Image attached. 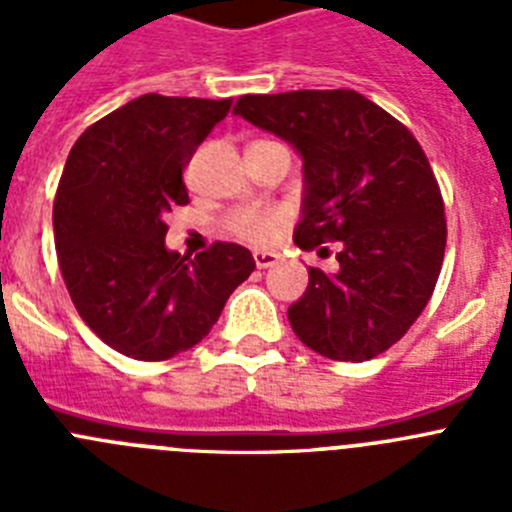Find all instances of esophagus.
I'll return each instance as SVG.
<instances>
[{
  "instance_id": "34e87169",
  "label": "esophagus",
  "mask_w": 512,
  "mask_h": 512,
  "mask_svg": "<svg viewBox=\"0 0 512 512\" xmlns=\"http://www.w3.org/2000/svg\"><path fill=\"white\" fill-rule=\"evenodd\" d=\"M253 261L259 269H269V266L277 264V253H269V251H256L253 253Z\"/></svg>"
}]
</instances>
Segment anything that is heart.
Returning a JSON list of instances; mask_svg holds the SVG:
<instances>
[{
    "label": "heart",
    "mask_w": 512,
    "mask_h": 512,
    "mask_svg": "<svg viewBox=\"0 0 512 512\" xmlns=\"http://www.w3.org/2000/svg\"><path fill=\"white\" fill-rule=\"evenodd\" d=\"M228 230L238 235L241 241L256 243V246H266L274 241V235L279 233L282 225V215L277 210H256V207H243V210L230 212L225 220Z\"/></svg>",
    "instance_id": "heart-1"
}]
</instances>
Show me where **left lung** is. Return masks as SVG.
I'll return each instance as SVG.
<instances>
[{"label": "left lung", "instance_id": "1", "mask_svg": "<svg viewBox=\"0 0 512 512\" xmlns=\"http://www.w3.org/2000/svg\"><path fill=\"white\" fill-rule=\"evenodd\" d=\"M235 115L302 156L297 246L341 248L336 274L310 269L305 295L287 310L292 330L325 359H374L408 333L441 274L446 217L423 148L354 89L243 94Z\"/></svg>", "mask_w": 512, "mask_h": 512}]
</instances>
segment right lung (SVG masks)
Wrapping results in <instances>:
<instances>
[{
    "instance_id": "right-lung-1",
    "label": "right lung",
    "mask_w": 512,
    "mask_h": 512,
    "mask_svg": "<svg viewBox=\"0 0 512 512\" xmlns=\"http://www.w3.org/2000/svg\"><path fill=\"white\" fill-rule=\"evenodd\" d=\"M233 99L143 94L89 125L71 148L56 202L58 266L81 320L120 354L166 361L197 346L256 269L238 243L194 259L166 248L184 169Z\"/></svg>"
}]
</instances>
